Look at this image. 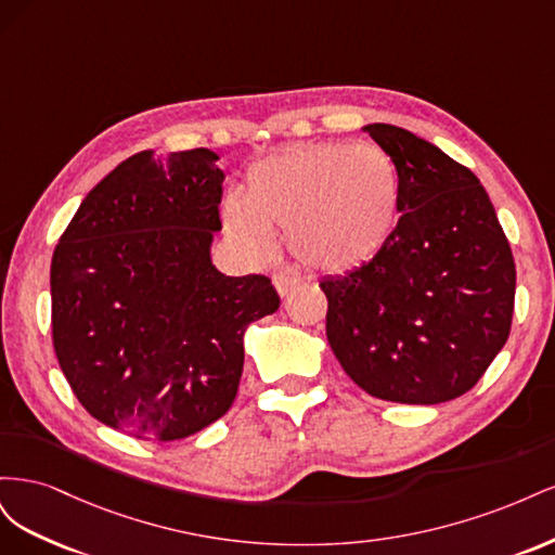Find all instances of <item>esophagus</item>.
I'll use <instances>...</instances> for the list:
<instances>
[{
  "instance_id": "34e87169",
  "label": "esophagus",
  "mask_w": 555,
  "mask_h": 555,
  "mask_svg": "<svg viewBox=\"0 0 555 555\" xmlns=\"http://www.w3.org/2000/svg\"><path fill=\"white\" fill-rule=\"evenodd\" d=\"M273 284H275V289H278L280 296H287V294H292L296 289L298 278L292 275V273H275L273 275Z\"/></svg>"
}]
</instances>
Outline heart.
<instances>
[{"instance_id":"b5f03b06","label":"heart","mask_w":555,"mask_h":555,"mask_svg":"<svg viewBox=\"0 0 555 555\" xmlns=\"http://www.w3.org/2000/svg\"><path fill=\"white\" fill-rule=\"evenodd\" d=\"M400 192L398 166L377 145L300 143L251 166L241 201L224 206V224L255 255L271 247V231L287 229L300 266L343 273L391 236Z\"/></svg>"}]
</instances>
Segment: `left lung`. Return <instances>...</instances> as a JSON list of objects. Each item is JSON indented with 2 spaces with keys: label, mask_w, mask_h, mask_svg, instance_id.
<instances>
[{
  "label": "left lung",
  "mask_w": 555,
  "mask_h": 555,
  "mask_svg": "<svg viewBox=\"0 0 555 555\" xmlns=\"http://www.w3.org/2000/svg\"><path fill=\"white\" fill-rule=\"evenodd\" d=\"M365 131L400 173V217L377 255L324 278L326 338L365 393L435 405L467 393L505 347L516 266L467 166L393 125Z\"/></svg>",
  "instance_id": "1"
}]
</instances>
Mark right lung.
Wrapping results in <instances>:
<instances>
[{"label":"right lung","mask_w":555,"mask_h":555,"mask_svg":"<svg viewBox=\"0 0 555 555\" xmlns=\"http://www.w3.org/2000/svg\"><path fill=\"white\" fill-rule=\"evenodd\" d=\"M208 147L122 162L82 201L53 251V347L96 422L171 442L224 416L243 333L273 314L266 275L210 263L224 173Z\"/></svg>","instance_id":"1"}]
</instances>
